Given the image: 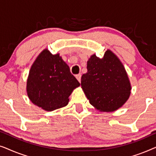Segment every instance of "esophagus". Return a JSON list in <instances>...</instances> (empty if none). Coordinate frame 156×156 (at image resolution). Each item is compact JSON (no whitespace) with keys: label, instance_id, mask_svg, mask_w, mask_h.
<instances>
[{"label":"esophagus","instance_id":"obj_1","mask_svg":"<svg viewBox=\"0 0 156 156\" xmlns=\"http://www.w3.org/2000/svg\"><path fill=\"white\" fill-rule=\"evenodd\" d=\"M81 76H82V75H81V74H76V79H77V80L80 82H81Z\"/></svg>","mask_w":156,"mask_h":156}]
</instances>
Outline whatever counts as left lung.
<instances>
[{
	"instance_id": "8db88e82",
	"label": "left lung",
	"mask_w": 156,
	"mask_h": 156,
	"mask_svg": "<svg viewBox=\"0 0 156 156\" xmlns=\"http://www.w3.org/2000/svg\"><path fill=\"white\" fill-rule=\"evenodd\" d=\"M87 68L81 86L91 105L108 112L118 109L127 101L131 84L124 67L114 53L107 50L101 59L93 55Z\"/></svg>"
}]
</instances>
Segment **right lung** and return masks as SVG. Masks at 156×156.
<instances>
[{
    "label": "right lung",
    "mask_w": 156,
    "mask_h": 156,
    "mask_svg": "<svg viewBox=\"0 0 156 156\" xmlns=\"http://www.w3.org/2000/svg\"><path fill=\"white\" fill-rule=\"evenodd\" d=\"M80 85L59 55H53L44 50L30 70L27 92L35 105L53 111L67 106L69 95Z\"/></svg>",
    "instance_id": "right-lung-1"
}]
</instances>
